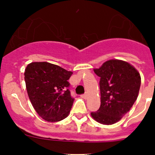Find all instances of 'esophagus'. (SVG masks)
<instances>
[{"mask_svg": "<svg viewBox=\"0 0 155 155\" xmlns=\"http://www.w3.org/2000/svg\"><path fill=\"white\" fill-rule=\"evenodd\" d=\"M82 97L84 98V99H87V98L88 97V94H87V93L84 94L82 95Z\"/></svg>", "mask_w": 155, "mask_h": 155, "instance_id": "1", "label": "esophagus"}]
</instances>
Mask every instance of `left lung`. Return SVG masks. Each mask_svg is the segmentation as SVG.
I'll use <instances>...</instances> for the list:
<instances>
[{
  "instance_id": "obj_1",
  "label": "left lung",
  "mask_w": 155,
  "mask_h": 155,
  "mask_svg": "<svg viewBox=\"0 0 155 155\" xmlns=\"http://www.w3.org/2000/svg\"><path fill=\"white\" fill-rule=\"evenodd\" d=\"M94 72L101 77V103L91 115L100 124L111 125L120 121L137 101L141 76L133 65L118 59L107 61Z\"/></svg>"
}]
</instances>
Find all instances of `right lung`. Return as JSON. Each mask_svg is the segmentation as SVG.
I'll use <instances>...</instances> for the list:
<instances>
[{
  "instance_id": "add662e5",
  "label": "right lung",
  "mask_w": 155,
  "mask_h": 155,
  "mask_svg": "<svg viewBox=\"0 0 155 155\" xmlns=\"http://www.w3.org/2000/svg\"><path fill=\"white\" fill-rule=\"evenodd\" d=\"M73 72L48 62H32L25 70L28 95L45 121L56 122L69 115L73 104L68 87Z\"/></svg>"
}]
</instances>
